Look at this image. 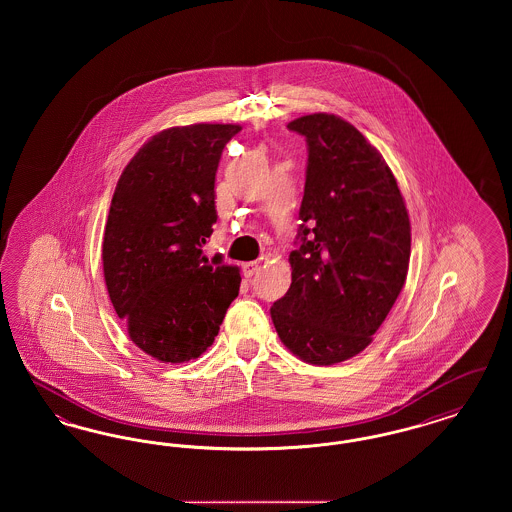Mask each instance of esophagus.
I'll use <instances>...</instances> for the list:
<instances>
[{"mask_svg": "<svg viewBox=\"0 0 512 512\" xmlns=\"http://www.w3.org/2000/svg\"><path fill=\"white\" fill-rule=\"evenodd\" d=\"M244 276L245 278H251L253 274H257L259 272V263L257 261H249V263H244Z\"/></svg>", "mask_w": 512, "mask_h": 512, "instance_id": "esophagus-1", "label": "esophagus"}]
</instances>
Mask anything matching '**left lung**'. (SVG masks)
Segmentation results:
<instances>
[{"label":"left lung","instance_id":"8db88e82","mask_svg":"<svg viewBox=\"0 0 512 512\" xmlns=\"http://www.w3.org/2000/svg\"><path fill=\"white\" fill-rule=\"evenodd\" d=\"M288 128L309 149L303 224L292 286L270 317L301 361L336 365L365 349L403 290L411 222L388 163L353 124L315 113Z\"/></svg>","mask_w":512,"mask_h":512}]
</instances>
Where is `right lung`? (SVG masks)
Segmentation results:
<instances>
[{
    "mask_svg": "<svg viewBox=\"0 0 512 512\" xmlns=\"http://www.w3.org/2000/svg\"><path fill=\"white\" fill-rule=\"evenodd\" d=\"M240 124L172 126L124 167L103 234V276L128 336L161 363L197 359L213 345L240 292V268L211 261L215 176Z\"/></svg>",
    "mask_w": 512,
    "mask_h": 512,
    "instance_id": "obj_1",
    "label": "right lung"
}]
</instances>
